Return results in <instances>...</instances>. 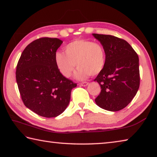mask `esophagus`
<instances>
[{"instance_id":"1","label":"esophagus","mask_w":157,"mask_h":157,"mask_svg":"<svg viewBox=\"0 0 157 157\" xmlns=\"http://www.w3.org/2000/svg\"><path fill=\"white\" fill-rule=\"evenodd\" d=\"M88 82H81V83H79V85H80V86H87L88 85Z\"/></svg>"}]
</instances>
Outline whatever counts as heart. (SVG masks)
<instances>
[{
	"label": "heart",
	"instance_id": "obj_1",
	"mask_svg": "<svg viewBox=\"0 0 157 157\" xmlns=\"http://www.w3.org/2000/svg\"><path fill=\"white\" fill-rule=\"evenodd\" d=\"M65 53H55L56 67L63 75L69 78L75 67H78L75 75L85 79L92 75H97L102 71L106 63V52L101 44L91 40L79 39L67 44Z\"/></svg>",
	"mask_w": 157,
	"mask_h": 157
}]
</instances>
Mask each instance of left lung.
Segmentation results:
<instances>
[{
	"instance_id": "8db88e82",
	"label": "left lung",
	"mask_w": 157,
	"mask_h": 157,
	"mask_svg": "<svg viewBox=\"0 0 157 157\" xmlns=\"http://www.w3.org/2000/svg\"><path fill=\"white\" fill-rule=\"evenodd\" d=\"M93 36L106 52L104 67L94 79L101 86L95 102L107 111H120L130 104L138 91V56L123 39L106 34H93Z\"/></svg>"
}]
</instances>
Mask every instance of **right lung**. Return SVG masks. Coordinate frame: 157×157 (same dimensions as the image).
Listing matches in <instances>:
<instances>
[{
    "label": "right lung",
    "mask_w": 157,
    "mask_h": 157,
    "mask_svg": "<svg viewBox=\"0 0 157 157\" xmlns=\"http://www.w3.org/2000/svg\"><path fill=\"white\" fill-rule=\"evenodd\" d=\"M63 41L42 37L27 45L16 67V80L25 106L39 116L53 118L68 106L77 84L63 75L55 63V53Z\"/></svg>",
    "instance_id": "add662e5"
}]
</instances>
